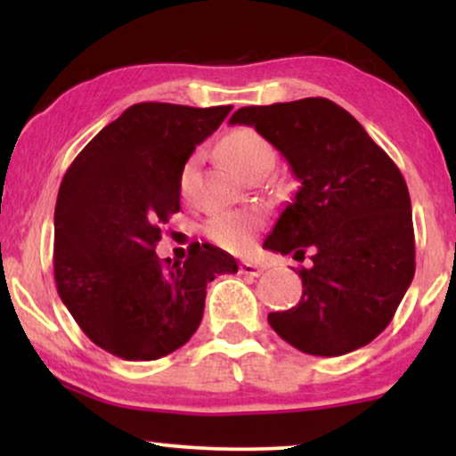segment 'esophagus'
Here are the masks:
<instances>
[{
	"mask_svg": "<svg viewBox=\"0 0 456 456\" xmlns=\"http://www.w3.org/2000/svg\"><path fill=\"white\" fill-rule=\"evenodd\" d=\"M239 272L242 273V276L257 278V276H261V272H264V267L257 264H251V261H242V264L239 265Z\"/></svg>",
	"mask_w": 456,
	"mask_h": 456,
	"instance_id": "1",
	"label": "esophagus"
}]
</instances>
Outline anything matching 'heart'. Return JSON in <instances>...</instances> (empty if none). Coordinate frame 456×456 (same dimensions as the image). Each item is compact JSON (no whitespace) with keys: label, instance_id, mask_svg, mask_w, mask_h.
<instances>
[{"label":"heart","instance_id":"heart-1","mask_svg":"<svg viewBox=\"0 0 456 456\" xmlns=\"http://www.w3.org/2000/svg\"><path fill=\"white\" fill-rule=\"evenodd\" d=\"M217 151H220L224 164L242 178L253 170H259V167L270 170L273 164L272 145L253 128L230 130L228 134L222 136ZM195 166L197 159L191 158L183 167V174H180L183 192H189L191 189ZM261 226H264V217L255 211H224V214H217L205 222L203 232L224 251L247 253L253 248Z\"/></svg>","mask_w":456,"mask_h":456}]
</instances>
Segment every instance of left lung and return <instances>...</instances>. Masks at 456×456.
Returning <instances> with one entry per match:
<instances>
[{"label":"left lung","instance_id":"1","mask_svg":"<svg viewBox=\"0 0 456 456\" xmlns=\"http://www.w3.org/2000/svg\"><path fill=\"white\" fill-rule=\"evenodd\" d=\"M230 124L253 126L301 183L264 240L295 253L303 297L270 314L280 338L317 357H338L384 332L415 276L411 199L401 170L365 128L323 97L248 105Z\"/></svg>","mask_w":456,"mask_h":456}]
</instances>
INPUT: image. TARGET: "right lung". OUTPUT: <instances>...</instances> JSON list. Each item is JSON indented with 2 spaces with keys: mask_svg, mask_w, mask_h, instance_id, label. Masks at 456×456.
I'll return each instance as SVG.
<instances>
[{
  "mask_svg": "<svg viewBox=\"0 0 456 456\" xmlns=\"http://www.w3.org/2000/svg\"><path fill=\"white\" fill-rule=\"evenodd\" d=\"M232 105L134 103L99 130L68 167L53 216V273L83 332L116 357L153 361L191 340L205 289L236 273L205 242L189 259L155 255L161 224L180 211V174Z\"/></svg>",
  "mask_w": 456,
  "mask_h": 456,
  "instance_id": "obj_1",
  "label": "right lung"
}]
</instances>
